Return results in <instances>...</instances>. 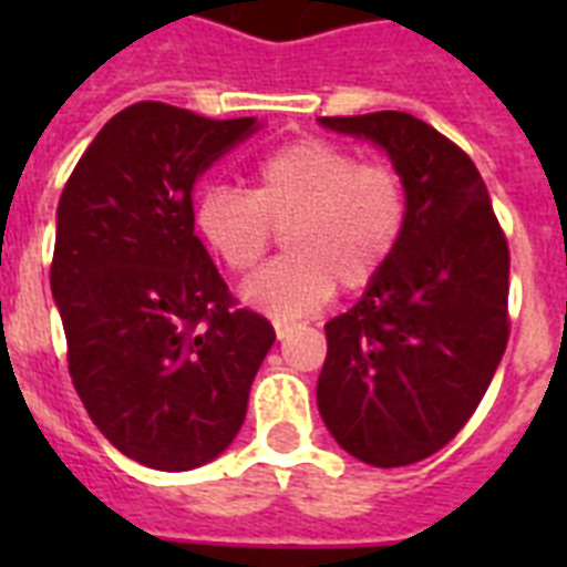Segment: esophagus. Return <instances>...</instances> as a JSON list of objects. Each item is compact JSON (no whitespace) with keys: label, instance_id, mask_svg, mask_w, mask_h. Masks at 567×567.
<instances>
[{"label":"esophagus","instance_id":"obj_1","mask_svg":"<svg viewBox=\"0 0 567 567\" xmlns=\"http://www.w3.org/2000/svg\"><path fill=\"white\" fill-rule=\"evenodd\" d=\"M274 329H276V338H279V341H285V338L293 332V323H288V320H276Z\"/></svg>","mask_w":567,"mask_h":567}]
</instances>
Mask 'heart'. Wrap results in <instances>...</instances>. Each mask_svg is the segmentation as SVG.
<instances>
[{
    "label": "heart",
    "instance_id": "obj_1",
    "mask_svg": "<svg viewBox=\"0 0 567 567\" xmlns=\"http://www.w3.org/2000/svg\"><path fill=\"white\" fill-rule=\"evenodd\" d=\"M194 223L205 247L235 274H247L285 231L288 256L240 285L252 309L276 320L318 311L336 285L353 293L373 285L394 258L409 223V190L388 164L323 137H300L267 153L252 190L208 188Z\"/></svg>",
    "mask_w": 567,
    "mask_h": 567
}]
</instances>
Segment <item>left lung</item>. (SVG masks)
Wrapping results in <instances>:
<instances>
[{
    "label": "left lung",
    "mask_w": 567,
    "mask_h": 567,
    "mask_svg": "<svg viewBox=\"0 0 567 567\" xmlns=\"http://www.w3.org/2000/svg\"><path fill=\"white\" fill-rule=\"evenodd\" d=\"M373 141L409 190L405 235L353 309L327 323L318 409L373 467L439 453L476 412L509 341V244L465 150L405 114L320 117Z\"/></svg>",
    "instance_id": "8db88e82"
}]
</instances>
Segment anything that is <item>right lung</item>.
<instances>
[{"instance_id":"1","label":"right lung","mask_w":567,"mask_h":567,"mask_svg":"<svg viewBox=\"0 0 567 567\" xmlns=\"http://www.w3.org/2000/svg\"><path fill=\"white\" fill-rule=\"evenodd\" d=\"M256 128L135 102L93 137L58 203L49 285L66 368L102 435L146 467L220 456L276 341L194 235L199 173Z\"/></svg>"}]
</instances>
